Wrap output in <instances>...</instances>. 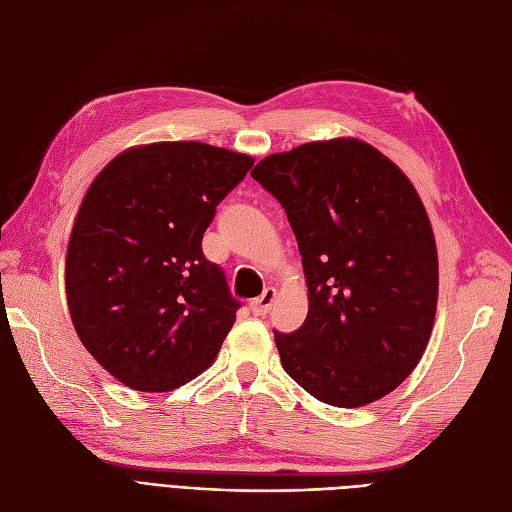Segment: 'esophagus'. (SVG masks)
Returning a JSON list of instances; mask_svg holds the SVG:
<instances>
[{
  "mask_svg": "<svg viewBox=\"0 0 512 512\" xmlns=\"http://www.w3.org/2000/svg\"><path fill=\"white\" fill-rule=\"evenodd\" d=\"M275 288H267L265 292H262V297H258V299H254L252 303H250V309L252 312L256 314V316H265V314H269V309L273 307V303H275Z\"/></svg>",
  "mask_w": 512,
  "mask_h": 512,
  "instance_id": "1",
  "label": "esophagus"
}]
</instances>
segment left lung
<instances>
[{
  "instance_id": "left-lung-1",
  "label": "left lung",
  "mask_w": 512,
  "mask_h": 512,
  "mask_svg": "<svg viewBox=\"0 0 512 512\" xmlns=\"http://www.w3.org/2000/svg\"><path fill=\"white\" fill-rule=\"evenodd\" d=\"M252 177L288 215L309 312L275 333L286 374L337 408L371 404L404 382L427 348L438 252L408 177L356 138L273 153Z\"/></svg>"
}]
</instances>
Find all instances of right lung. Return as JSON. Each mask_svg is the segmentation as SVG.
Returning <instances> with one entry per match:
<instances>
[{
	"label": "right lung",
	"instance_id": "right-lung-1",
	"mask_svg": "<svg viewBox=\"0 0 512 512\" xmlns=\"http://www.w3.org/2000/svg\"><path fill=\"white\" fill-rule=\"evenodd\" d=\"M252 166L205 143H153L89 185L68 243V309L89 354L130 389L173 391L218 356L241 303L203 235Z\"/></svg>",
	"mask_w": 512,
	"mask_h": 512
}]
</instances>
